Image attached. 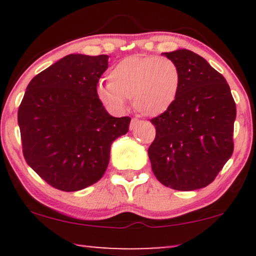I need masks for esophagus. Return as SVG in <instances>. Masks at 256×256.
Returning <instances> with one entry per match:
<instances>
[{
	"instance_id": "1",
	"label": "esophagus",
	"mask_w": 256,
	"mask_h": 256,
	"mask_svg": "<svg viewBox=\"0 0 256 256\" xmlns=\"http://www.w3.org/2000/svg\"><path fill=\"white\" fill-rule=\"evenodd\" d=\"M138 118H132V121H130V126H129V128L130 129H134L136 126H138Z\"/></svg>"
}]
</instances>
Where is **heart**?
<instances>
[{
  "mask_svg": "<svg viewBox=\"0 0 256 256\" xmlns=\"http://www.w3.org/2000/svg\"><path fill=\"white\" fill-rule=\"evenodd\" d=\"M110 82H100L96 96L112 110H122L127 99L146 116H157L177 99L182 84L178 65L158 56H130L114 65Z\"/></svg>",
  "mask_w": 256,
  "mask_h": 256,
  "instance_id": "1",
  "label": "heart"
}]
</instances>
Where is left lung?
Returning a JSON list of instances; mask_svg holds the SVG:
<instances>
[{
    "instance_id": "8db88e82",
    "label": "left lung",
    "mask_w": 256,
    "mask_h": 256,
    "mask_svg": "<svg viewBox=\"0 0 256 256\" xmlns=\"http://www.w3.org/2000/svg\"><path fill=\"white\" fill-rule=\"evenodd\" d=\"M164 54L178 65L182 84L172 106L150 120L156 128L152 169L164 186L197 190L232 156L236 102L224 76L200 56L185 48Z\"/></svg>"
}]
</instances>
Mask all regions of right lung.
I'll return each instance as SVG.
<instances>
[{"instance_id": "obj_1", "label": "right lung", "mask_w": 256, "mask_h": 256, "mask_svg": "<svg viewBox=\"0 0 256 256\" xmlns=\"http://www.w3.org/2000/svg\"><path fill=\"white\" fill-rule=\"evenodd\" d=\"M108 56L68 54L32 78L18 108L23 155L52 188L72 192L96 183L114 140L130 118L107 113L96 96Z\"/></svg>"}]
</instances>
